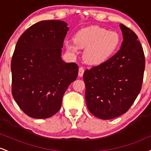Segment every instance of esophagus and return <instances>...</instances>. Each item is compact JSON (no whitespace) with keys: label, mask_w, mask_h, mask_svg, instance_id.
Wrapping results in <instances>:
<instances>
[{"label":"esophagus","mask_w":151,"mask_h":151,"mask_svg":"<svg viewBox=\"0 0 151 151\" xmlns=\"http://www.w3.org/2000/svg\"><path fill=\"white\" fill-rule=\"evenodd\" d=\"M84 69L82 67H80L79 68V73H78V75L79 76V77H82L83 74H84Z\"/></svg>","instance_id":"obj_1"}]
</instances>
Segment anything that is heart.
<instances>
[{"instance_id":"obj_1","label":"heart","mask_w":151,"mask_h":151,"mask_svg":"<svg viewBox=\"0 0 151 151\" xmlns=\"http://www.w3.org/2000/svg\"><path fill=\"white\" fill-rule=\"evenodd\" d=\"M74 40L66 41V49L69 52L76 54L79 48H86L84 54L86 61L91 65H100L115 52L120 43V37L114 31L89 26L78 31Z\"/></svg>"}]
</instances>
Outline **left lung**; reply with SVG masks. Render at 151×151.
<instances>
[{"instance_id": "1", "label": "left lung", "mask_w": 151, "mask_h": 151, "mask_svg": "<svg viewBox=\"0 0 151 151\" xmlns=\"http://www.w3.org/2000/svg\"><path fill=\"white\" fill-rule=\"evenodd\" d=\"M123 40L113 57L84 72L85 99L89 111L108 120L125 114L141 89L145 57L138 36L120 24Z\"/></svg>"}]
</instances>
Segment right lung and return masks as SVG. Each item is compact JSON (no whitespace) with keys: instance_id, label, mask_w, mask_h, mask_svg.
<instances>
[{"instance_id":"right-lung-1","label":"right lung","mask_w":151,"mask_h":151,"mask_svg":"<svg viewBox=\"0 0 151 151\" xmlns=\"http://www.w3.org/2000/svg\"><path fill=\"white\" fill-rule=\"evenodd\" d=\"M68 30L62 20H42L17 42L11 61L12 94L28 116L47 119L55 115L66 90L77 79V64L62 59Z\"/></svg>"}]
</instances>
